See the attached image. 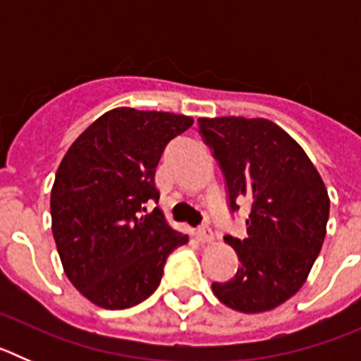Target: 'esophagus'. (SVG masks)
<instances>
[{"instance_id":"34e87169","label":"esophagus","mask_w":361,"mask_h":361,"mask_svg":"<svg viewBox=\"0 0 361 361\" xmlns=\"http://www.w3.org/2000/svg\"><path fill=\"white\" fill-rule=\"evenodd\" d=\"M213 231L208 228V226H202V228L197 229V240L200 242V244H209V242H213Z\"/></svg>"}]
</instances>
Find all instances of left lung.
Wrapping results in <instances>:
<instances>
[{
	"label": "left lung",
	"instance_id": "8db88e82",
	"mask_svg": "<svg viewBox=\"0 0 361 361\" xmlns=\"http://www.w3.org/2000/svg\"><path fill=\"white\" fill-rule=\"evenodd\" d=\"M200 133L226 177L229 208L251 202L247 237L224 240L237 273L213 282V295L240 312L279 307L298 293L324 244L329 195L302 146L267 119L200 117Z\"/></svg>",
	"mask_w": 361,
	"mask_h": 361
}]
</instances>
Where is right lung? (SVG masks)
<instances>
[{"label":"right lung","instance_id":"1","mask_svg":"<svg viewBox=\"0 0 361 361\" xmlns=\"http://www.w3.org/2000/svg\"><path fill=\"white\" fill-rule=\"evenodd\" d=\"M193 124L170 111L114 108L73 141L50 195L65 275L92 304L128 309L159 288L166 258L188 242L159 208L155 168L166 145Z\"/></svg>","mask_w":361,"mask_h":361}]
</instances>
